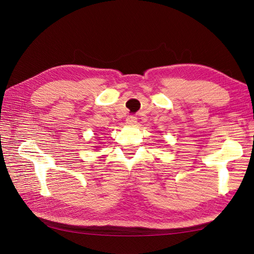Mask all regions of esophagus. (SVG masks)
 Here are the masks:
<instances>
[{
  "instance_id": "34e87169",
  "label": "esophagus",
  "mask_w": 254,
  "mask_h": 254,
  "mask_svg": "<svg viewBox=\"0 0 254 254\" xmlns=\"http://www.w3.org/2000/svg\"><path fill=\"white\" fill-rule=\"evenodd\" d=\"M137 117L135 116H133V115H129L128 117H127V124H129V125H134L135 123H137Z\"/></svg>"
}]
</instances>
